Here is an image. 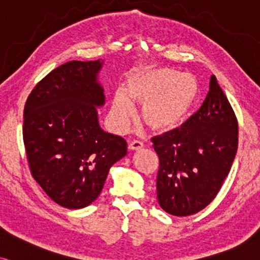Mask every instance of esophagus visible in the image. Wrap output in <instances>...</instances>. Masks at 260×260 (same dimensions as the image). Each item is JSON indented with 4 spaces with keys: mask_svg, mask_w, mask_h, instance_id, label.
I'll use <instances>...</instances> for the list:
<instances>
[{
    "mask_svg": "<svg viewBox=\"0 0 260 260\" xmlns=\"http://www.w3.org/2000/svg\"><path fill=\"white\" fill-rule=\"evenodd\" d=\"M143 148V143L139 142V140H133V142L129 143L128 145V149L129 150H139Z\"/></svg>",
    "mask_w": 260,
    "mask_h": 260,
    "instance_id": "obj_1",
    "label": "esophagus"
}]
</instances>
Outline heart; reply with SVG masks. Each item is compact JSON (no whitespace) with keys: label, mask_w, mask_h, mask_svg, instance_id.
Segmentation results:
<instances>
[{"label":"heart","mask_w":260,"mask_h":260,"mask_svg":"<svg viewBox=\"0 0 260 260\" xmlns=\"http://www.w3.org/2000/svg\"><path fill=\"white\" fill-rule=\"evenodd\" d=\"M200 98L198 80L171 68H145L128 77L123 92L112 100V116L120 127L133 116V105H142L140 118L155 133L180 128Z\"/></svg>","instance_id":"heart-1"}]
</instances>
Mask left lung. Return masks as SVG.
Instances as JSON below:
<instances>
[{"label": "left lung", "instance_id": "1", "mask_svg": "<svg viewBox=\"0 0 260 260\" xmlns=\"http://www.w3.org/2000/svg\"><path fill=\"white\" fill-rule=\"evenodd\" d=\"M151 142L160 161L156 189L161 208L186 217L207 207L229 174L239 144L236 115L214 75L201 108L180 128Z\"/></svg>", "mask_w": 260, "mask_h": 260}]
</instances>
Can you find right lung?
<instances>
[{
  "mask_svg": "<svg viewBox=\"0 0 260 260\" xmlns=\"http://www.w3.org/2000/svg\"><path fill=\"white\" fill-rule=\"evenodd\" d=\"M102 64L65 62L43 77L25 103L23 140L31 176L65 208L94 201L111 166L127 154L126 140L98 123L95 106L105 103L96 81Z\"/></svg>",
  "mask_w": 260,
  "mask_h": 260,
  "instance_id": "obj_1",
  "label": "right lung"
}]
</instances>
